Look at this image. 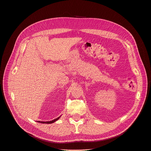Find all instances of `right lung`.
<instances>
[{
	"label": "right lung",
	"mask_w": 151,
	"mask_h": 151,
	"mask_svg": "<svg viewBox=\"0 0 151 151\" xmlns=\"http://www.w3.org/2000/svg\"><path fill=\"white\" fill-rule=\"evenodd\" d=\"M60 117V116H59V117H58V118H56V119H54V120H52V121H46V122L38 121V122H40V123H42V124H52V123H53V122H55L56 121H58Z\"/></svg>",
	"instance_id": "add662e5"
}]
</instances>
